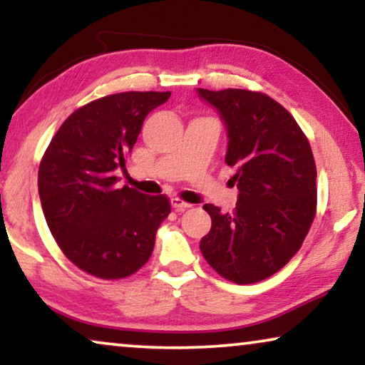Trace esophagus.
<instances>
[{"instance_id": "34e87169", "label": "esophagus", "mask_w": 365, "mask_h": 365, "mask_svg": "<svg viewBox=\"0 0 365 365\" xmlns=\"http://www.w3.org/2000/svg\"><path fill=\"white\" fill-rule=\"evenodd\" d=\"M171 204H173V207L176 209V211H186V209L191 207V204L184 202L182 199H179V197H173L171 199Z\"/></svg>"}]
</instances>
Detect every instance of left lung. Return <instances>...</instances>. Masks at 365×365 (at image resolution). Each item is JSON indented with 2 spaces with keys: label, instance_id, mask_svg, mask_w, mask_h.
I'll use <instances>...</instances> for the list:
<instances>
[{
  "label": "left lung",
  "instance_id": "obj_1",
  "mask_svg": "<svg viewBox=\"0 0 365 365\" xmlns=\"http://www.w3.org/2000/svg\"><path fill=\"white\" fill-rule=\"evenodd\" d=\"M197 93L226 124V164L237 169L232 179L239 189L232 214L204 204L212 226L199 247L227 281H264L301 249L316 217L311 144L292 114L267 94L202 88Z\"/></svg>",
  "mask_w": 365,
  "mask_h": 365
}]
</instances>
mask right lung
Wrapping results in <instances>:
<instances>
[{
    "mask_svg": "<svg viewBox=\"0 0 365 365\" xmlns=\"http://www.w3.org/2000/svg\"><path fill=\"white\" fill-rule=\"evenodd\" d=\"M171 93L126 91L76 109L54 134L39 163L44 217L74 266L99 279H123L151 257L156 231L171 212L169 199L119 187L143 123Z\"/></svg>",
    "mask_w": 365,
    "mask_h": 365,
    "instance_id": "right-lung-1",
    "label": "right lung"
}]
</instances>
